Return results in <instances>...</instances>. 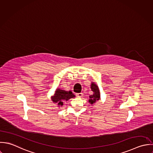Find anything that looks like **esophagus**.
<instances>
[{"mask_svg": "<svg viewBox=\"0 0 153 153\" xmlns=\"http://www.w3.org/2000/svg\"><path fill=\"white\" fill-rule=\"evenodd\" d=\"M83 93H76V96L78 97H81L82 96H83Z\"/></svg>", "mask_w": 153, "mask_h": 153, "instance_id": "esophagus-1", "label": "esophagus"}]
</instances>
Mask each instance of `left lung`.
Returning a JSON list of instances; mask_svg holds the SVG:
<instances>
[{"instance_id":"1","label":"left lung","mask_w":153,"mask_h":153,"mask_svg":"<svg viewBox=\"0 0 153 153\" xmlns=\"http://www.w3.org/2000/svg\"><path fill=\"white\" fill-rule=\"evenodd\" d=\"M91 89L93 92V94L89 96V102H91V104L95 103L97 100H98L100 99V93L98 87L95 85L94 83H92L91 85Z\"/></svg>"}]
</instances>
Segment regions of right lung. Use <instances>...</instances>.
<instances>
[{"label":"right lung","mask_w":153,"mask_h":153,"mask_svg":"<svg viewBox=\"0 0 153 153\" xmlns=\"http://www.w3.org/2000/svg\"><path fill=\"white\" fill-rule=\"evenodd\" d=\"M75 95L71 91L67 92L64 90L57 89L54 96L52 97V100L54 103H57L58 105H62L63 102L68 100L69 99L74 97Z\"/></svg>","instance_id":"add662e5"}]
</instances>
